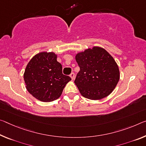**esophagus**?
Instances as JSON below:
<instances>
[{
	"label": "esophagus",
	"instance_id": "obj_1",
	"mask_svg": "<svg viewBox=\"0 0 146 146\" xmlns=\"http://www.w3.org/2000/svg\"><path fill=\"white\" fill-rule=\"evenodd\" d=\"M69 76H70V77L71 78V79H72V80H73L74 78H75V73H74L73 72L71 73Z\"/></svg>",
	"mask_w": 146,
	"mask_h": 146
}]
</instances>
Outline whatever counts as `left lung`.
<instances>
[{"mask_svg":"<svg viewBox=\"0 0 146 146\" xmlns=\"http://www.w3.org/2000/svg\"><path fill=\"white\" fill-rule=\"evenodd\" d=\"M80 68L75 83L84 98L98 100L112 93L119 80V71L105 49L94 47L76 55Z\"/></svg>","mask_w":146,"mask_h":146,"instance_id":"8db88e82","label":"left lung"}]
</instances>
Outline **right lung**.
Returning <instances> with one entry per match:
<instances>
[{"label":"right lung","mask_w":146,"mask_h":146,"mask_svg":"<svg viewBox=\"0 0 146 146\" xmlns=\"http://www.w3.org/2000/svg\"><path fill=\"white\" fill-rule=\"evenodd\" d=\"M54 52H43L35 55L24 73L26 88L38 100L50 102L60 98L71 78L62 73V66Z\"/></svg>","instance_id":"right-lung-1"}]
</instances>
